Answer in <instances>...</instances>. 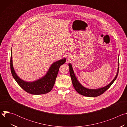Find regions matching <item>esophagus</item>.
I'll return each mask as SVG.
<instances>
[{"label":"esophagus","mask_w":127,"mask_h":127,"mask_svg":"<svg viewBox=\"0 0 127 127\" xmlns=\"http://www.w3.org/2000/svg\"><path fill=\"white\" fill-rule=\"evenodd\" d=\"M67 61L69 62V61H71V60L72 59V56L70 55V54H69V55H67Z\"/></svg>","instance_id":"obj_1"}]
</instances>
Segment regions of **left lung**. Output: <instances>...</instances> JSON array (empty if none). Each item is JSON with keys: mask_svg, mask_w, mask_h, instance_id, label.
<instances>
[{"mask_svg": "<svg viewBox=\"0 0 127 127\" xmlns=\"http://www.w3.org/2000/svg\"><path fill=\"white\" fill-rule=\"evenodd\" d=\"M69 72H70V75L71 76V80L73 85L76 90V91L79 94L87 96V97H96L102 94H103L107 89L110 88V87L112 85V84L114 83V82L116 79L118 73H119V62H118V68L117 74L115 76V77L114 78V79L106 86H105L104 87L97 88V89H89L85 87L82 85H81L80 82L77 80L74 73L73 71V68H72V65L69 63Z\"/></svg>", "mask_w": 127, "mask_h": 127, "instance_id": "8db88e82", "label": "left lung"}]
</instances>
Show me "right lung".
Masks as SVG:
<instances>
[{"label":"right lung","mask_w":127,"mask_h":127,"mask_svg":"<svg viewBox=\"0 0 127 127\" xmlns=\"http://www.w3.org/2000/svg\"><path fill=\"white\" fill-rule=\"evenodd\" d=\"M66 60V58H63L54 62L49 68L46 75L43 77L34 81L27 82L20 78L15 73L13 67L11 50L10 69L12 75L15 80L26 92L34 95H42L49 93L52 89L55 84L59 68L61 65L65 63Z\"/></svg>","instance_id":"obj_1"}]
</instances>
